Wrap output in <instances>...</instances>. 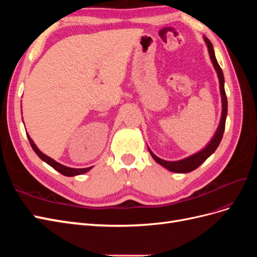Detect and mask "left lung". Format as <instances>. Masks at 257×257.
<instances>
[{"mask_svg":"<svg viewBox=\"0 0 257 257\" xmlns=\"http://www.w3.org/2000/svg\"><path fill=\"white\" fill-rule=\"evenodd\" d=\"M205 42L208 46L210 58H211L213 66L217 73V76H219V80H220V91H221V95H222V107H223L220 125H219V127H217V131H216L215 135L213 136L212 141L209 143V145L205 148V149H203L201 151L197 152L196 154H194V155H192V157H189L184 160L177 161V162L164 161V160L158 158L157 155L153 154V152L149 149V152L152 155V158L157 161L159 164H161L162 166H164L165 168L170 170V172H174V173H180V174L190 173V172H192V170L196 169L198 166H200L210 157V155H211L215 151L216 148L219 147V145L222 141L223 134H224L225 121H226V115H227V97H226V93H225V89H224V76H223L222 68L220 67L219 63H217V61L215 59L213 46H212L211 42H210L206 37H205Z\"/></svg>","mask_w":257,"mask_h":257,"instance_id":"left-lung-1","label":"left lung"}]
</instances>
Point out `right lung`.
Returning <instances> with one entry per match:
<instances>
[{
	"label": "right lung",
	"instance_id": "right-lung-1",
	"mask_svg": "<svg viewBox=\"0 0 257 257\" xmlns=\"http://www.w3.org/2000/svg\"><path fill=\"white\" fill-rule=\"evenodd\" d=\"M28 139H29L31 147H32V149L34 150V152L38 155V157H40L44 162L47 163V164L50 165L52 168L58 170V172H59L60 174H62V175L67 176V177H73V176H77V175H82V174H84V173L89 172V170L92 168V167H87V168H71V167H66V166H64V165H62V164H60V163H58V162H56L54 160L50 159L49 157H47V155L44 154L43 152H41L40 150H38L37 147L35 146V144L33 143L32 139L30 138L29 135H28Z\"/></svg>",
	"mask_w": 257,
	"mask_h": 257
}]
</instances>
